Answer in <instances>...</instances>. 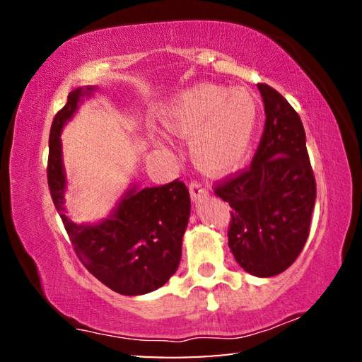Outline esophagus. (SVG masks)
<instances>
[{
  "label": "esophagus",
  "mask_w": 362,
  "mask_h": 362,
  "mask_svg": "<svg viewBox=\"0 0 362 362\" xmlns=\"http://www.w3.org/2000/svg\"><path fill=\"white\" fill-rule=\"evenodd\" d=\"M189 194H192V198L196 201V199H201L204 198V196L207 194V189L201 185V183L198 182H192L189 183Z\"/></svg>",
  "instance_id": "1"
}]
</instances>
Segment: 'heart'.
Returning <instances> with one entry per match:
<instances>
[{
    "instance_id": "obj_1",
    "label": "heart",
    "mask_w": 362,
    "mask_h": 362,
    "mask_svg": "<svg viewBox=\"0 0 362 362\" xmlns=\"http://www.w3.org/2000/svg\"><path fill=\"white\" fill-rule=\"evenodd\" d=\"M260 107L244 88L203 83L174 97L161 121L175 137L189 139L196 166L212 175L235 170L246 161L259 124ZM168 150L164 139H156Z\"/></svg>"
}]
</instances>
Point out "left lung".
<instances>
[{"mask_svg":"<svg viewBox=\"0 0 362 362\" xmlns=\"http://www.w3.org/2000/svg\"><path fill=\"white\" fill-rule=\"evenodd\" d=\"M265 127L247 170L218 183L214 193L230 204L228 246L240 267L259 278L289 268L306 243L316 201L300 116L278 90L257 84Z\"/></svg>","mask_w":362,"mask_h":362,"instance_id":"left-lung-1","label":"left lung"}]
</instances>
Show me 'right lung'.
<instances>
[{
    "label": "right lung",
    "instance_id": "add662e5",
    "mask_svg": "<svg viewBox=\"0 0 362 362\" xmlns=\"http://www.w3.org/2000/svg\"><path fill=\"white\" fill-rule=\"evenodd\" d=\"M94 90L95 86L71 90L65 107L54 116L49 134V192L73 249L89 273L122 296H144L166 284L179 268L189 193L179 179L151 188L134 183L107 218L97 223L71 222L65 214L66 177L60 134L84 97Z\"/></svg>",
    "mask_w": 362,
    "mask_h": 362
}]
</instances>
